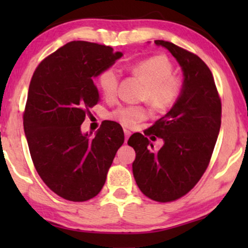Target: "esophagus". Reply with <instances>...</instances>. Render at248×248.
<instances>
[{
    "mask_svg": "<svg viewBox=\"0 0 248 248\" xmlns=\"http://www.w3.org/2000/svg\"><path fill=\"white\" fill-rule=\"evenodd\" d=\"M124 134H125V142H127L128 138H130V135H131V132L128 130H124Z\"/></svg>",
    "mask_w": 248,
    "mask_h": 248,
    "instance_id": "1",
    "label": "esophagus"
}]
</instances>
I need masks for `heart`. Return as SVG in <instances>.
Listing matches in <instances>:
<instances>
[{"mask_svg": "<svg viewBox=\"0 0 248 248\" xmlns=\"http://www.w3.org/2000/svg\"><path fill=\"white\" fill-rule=\"evenodd\" d=\"M130 72L144 83L140 99L148 101L155 110L169 109L181 96L183 80L181 77L172 74L174 65L167 56L159 54L142 60L130 67ZM97 83L105 99L109 103L116 100L120 74L115 67L109 66L101 71L97 78ZM148 116V108L142 105L121 106L110 114L113 120L128 128L135 127L139 123L147 120Z\"/></svg>", "mask_w": 248, "mask_h": 248, "instance_id": "obj_1", "label": "heart"}]
</instances>
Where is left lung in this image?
Returning <instances> with one entry per match:
<instances>
[{
  "instance_id": "left-lung-1",
  "label": "left lung",
  "mask_w": 248,
  "mask_h": 248,
  "mask_svg": "<svg viewBox=\"0 0 248 248\" xmlns=\"http://www.w3.org/2000/svg\"><path fill=\"white\" fill-rule=\"evenodd\" d=\"M184 74L182 93L164 117L144 132L164 140L160 151L141 133L127 144L135 150L134 179L149 199L171 202L187 194L208 168L221 125V100L208 65L198 55L165 40ZM155 139L151 137V140Z\"/></svg>"
}]
</instances>
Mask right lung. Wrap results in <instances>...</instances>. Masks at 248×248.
<instances>
[{
  "label": "right lung",
  "mask_w": 248,
  "mask_h": 248,
  "mask_svg": "<svg viewBox=\"0 0 248 248\" xmlns=\"http://www.w3.org/2000/svg\"><path fill=\"white\" fill-rule=\"evenodd\" d=\"M109 46L74 40L44 59L29 84L23 128L43 182L73 202L93 199L106 182L123 128L104 121L94 138L81 133L89 108L99 101L93 79L122 57Z\"/></svg>",
  "instance_id": "1"
}]
</instances>
